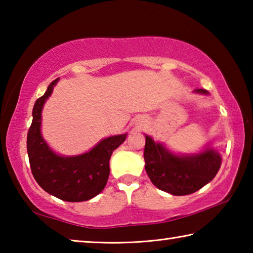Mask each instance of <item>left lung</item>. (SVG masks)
Returning a JSON list of instances; mask_svg holds the SVG:
<instances>
[{"mask_svg": "<svg viewBox=\"0 0 253 253\" xmlns=\"http://www.w3.org/2000/svg\"><path fill=\"white\" fill-rule=\"evenodd\" d=\"M196 92L208 93L204 89ZM146 137L144 149L145 169L152 183L173 195H187L211 182L221 166V156L209 148L198 155L177 156L163 145Z\"/></svg>", "mask_w": 253, "mask_h": 253, "instance_id": "1", "label": "left lung"}]
</instances>
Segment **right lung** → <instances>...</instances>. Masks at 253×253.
I'll return each mask as SVG.
<instances>
[{
    "label": "right lung",
    "instance_id": "right-lung-1",
    "mask_svg": "<svg viewBox=\"0 0 253 253\" xmlns=\"http://www.w3.org/2000/svg\"><path fill=\"white\" fill-rule=\"evenodd\" d=\"M58 80L49 84L33 107L27 137L30 168L37 183L49 194L67 202H83L95 198L105 188L110 156L126 139V134L102 139L91 151L79 156L63 157L51 151L41 136V111Z\"/></svg>",
    "mask_w": 253,
    "mask_h": 253
}]
</instances>
